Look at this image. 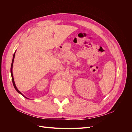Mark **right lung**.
Here are the masks:
<instances>
[{
    "label": "right lung",
    "mask_w": 132,
    "mask_h": 132,
    "mask_svg": "<svg viewBox=\"0 0 132 132\" xmlns=\"http://www.w3.org/2000/svg\"><path fill=\"white\" fill-rule=\"evenodd\" d=\"M16 52V51L15 52V53ZM15 53L14 54V55H13V61H12V63H11V69H10V71H11V78H12V81H13V85H14V88L15 89V90H16V91L18 92V93H19L20 94H21L22 96H23V97H25V98H27V99H30V98H28L27 97H26L25 96H24L23 95L20 91L18 89V88L16 87V85H15V81H14V78H13V63H14V58H15Z\"/></svg>",
    "instance_id": "right-lung-1"
}]
</instances>
